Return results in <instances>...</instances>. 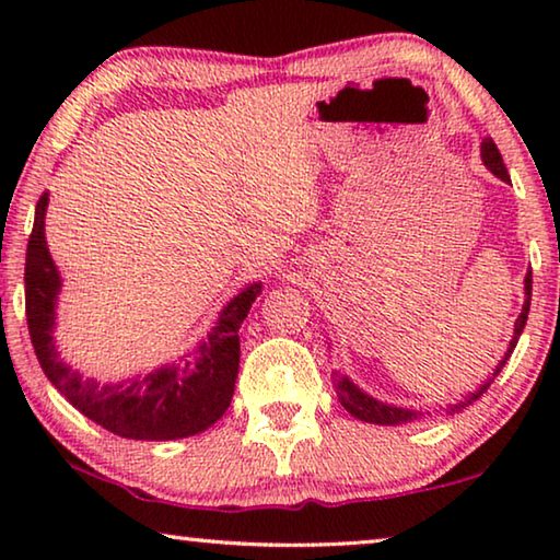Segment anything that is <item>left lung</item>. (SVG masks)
I'll return each instance as SVG.
<instances>
[{
  "label": "left lung",
  "instance_id": "8db88e82",
  "mask_svg": "<svg viewBox=\"0 0 560 560\" xmlns=\"http://www.w3.org/2000/svg\"><path fill=\"white\" fill-rule=\"evenodd\" d=\"M481 163H485L487 170H491V173H494L497 177L504 179V183H511L504 160H501L499 148L494 145V140H491V138L481 140ZM524 293H526L524 308H521V314H518V318H516L514 336H511L506 353H504V358L499 360L497 371L491 373V377H489V381H487L485 385H479V390L469 393V395L464 397V400H459L457 405H450V407H447V415L459 412V410H464V407H469L474 400H479V397L487 393V387H489L491 383H494V377L501 373V368L506 365L509 355L514 353V348H516V343H518V336L524 334V326H526V318H528V308H530V271L526 273V279H524ZM334 387H336V395H338L340 405H343L350 415L358 417V420H363V422H371V424H390V428H393V424L415 422V420H420V417H422V412L407 410V407H397V405L381 402V400H377V397L368 395L365 390H360V387H358L353 381H350L348 375L334 373Z\"/></svg>",
  "mask_w": 560,
  "mask_h": 560
}]
</instances>
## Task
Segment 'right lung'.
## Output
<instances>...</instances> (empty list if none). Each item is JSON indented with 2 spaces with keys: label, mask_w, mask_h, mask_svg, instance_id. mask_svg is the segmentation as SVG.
Here are the masks:
<instances>
[{
  "label": "right lung",
  "mask_w": 560,
  "mask_h": 560,
  "mask_svg": "<svg viewBox=\"0 0 560 560\" xmlns=\"http://www.w3.org/2000/svg\"><path fill=\"white\" fill-rule=\"evenodd\" d=\"M46 207L49 192L36 202L24 269L26 324L44 375L75 410L118 438L167 442L212 428L232 402L240 371V328L261 293V281L226 301L207 338L175 363L128 381L101 383L63 363L56 350V303L63 283L46 246Z\"/></svg>",
  "instance_id": "add662e5"
}]
</instances>
